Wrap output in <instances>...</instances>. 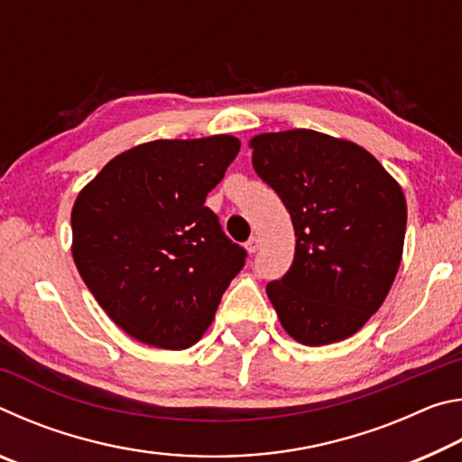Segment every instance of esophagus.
<instances>
[{
  "label": "esophagus",
  "mask_w": 462,
  "mask_h": 462,
  "mask_svg": "<svg viewBox=\"0 0 462 462\" xmlns=\"http://www.w3.org/2000/svg\"><path fill=\"white\" fill-rule=\"evenodd\" d=\"M246 248H248V253H256V250L261 248V238L256 236V234H254V236H250L248 242H246Z\"/></svg>",
  "instance_id": "1"
}]
</instances>
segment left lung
Returning <instances> with one entry per match:
<instances>
[{"mask_svg": "<svg viewBox=\"0 0 462 462\" xmlns=\"http://www.w3.org/2000/svg\"><path fill=\"white\" fill-rule=\"evenodd\" d=\"M253 167L283 201L295 256L267 295L289 336L324 346L361 330L400 269L408 208L402 187L355 143L314 130L250 140Z\"/></svg>", "mask_w": 462, "mask_h": 462, "instance_id": "obj_1", "label": "left lung"}]
</instances>
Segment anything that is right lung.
Returning a JSON list of instances; mask_svg holds the SVG:
<instances>
[{
	"label": "right lung",
	"mask_w": 462,
	"mask_h": 462,
	"mask_svg": "<svg viewBox=\"0 0 462 462\" xmlns=\"http://www.w3.org/2000/svg\"><path fill=\"white\" fill-rule=\"evenodd\" d=\"M240 140H154L116 156L79 193L73 259L106 314L151 346H193L246 263L206 206Z\"/></svg>",
	"instance_id": "add662e5"
}]
</instances>
